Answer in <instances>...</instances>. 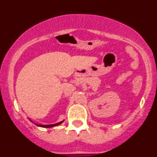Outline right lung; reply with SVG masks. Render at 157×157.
Here are the masks:
<instances>
[{
    "label": "right lung",
    "instance_id": "right-lung-1",
    "mask_svg": "<svg viewBox=\"0 0 157 157\" xmlns=\"http://www.w3.org/2000/svg\"><path fill=\"white\" fill-rule=\"evenodd\" d=\"M31 121V120H30ZM63 121H61L59 122V123H55V124H50V125H40V124H37V123H34L35 125L38 126V127H46V128H48V127H55V126H58L59 125V124H61L62 123H63ZM34 123V122H33Z\"/></svg>",
    "mask_w": 157,
    "mask_h": 157
}]
</instances>
